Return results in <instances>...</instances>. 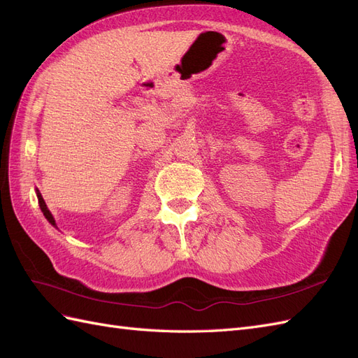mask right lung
<instances>
[{"instance_id": "obj_1", "label": "right lung", "mask_w": 358, "mask_h": 358, "mask_svg": "<svg viewBox=\"0 0 358 358\" xmlns=\"http://www.w3.org/2000/svg\"><path fill=\"white\" fill-rule=\"evenodd\" d=\"M37 197H38V204H40V209H41V212H43V215L46 216V220L52 224V225H57L55 224V220H53V216H52V213L49 212V209L46 208V203H45V200H43V197H41V194L37 191Z\"/></svg>"}]
</instances>
